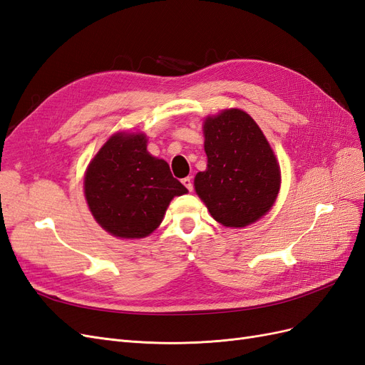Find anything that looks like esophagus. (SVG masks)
<instances>
[{"instance_id":"34e87169","label":"esophagus","mask_w":365,"mask_h":365,"mask_svg":"<svg viewBox=\"0 0 365 365\" xmlns=\"http://www.w3.org/2000/svg\"><path fill=\"white\" fill-rule=\"evenodd\" d=\"M181 182L185 185V189L189 190V192H192V190H193V181H192L190 176H187V178H184Z\"/></svg>"}]
</instances>
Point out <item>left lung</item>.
<instances>
[{"mask_svg":"<svg viewBox=\"0 0 365 365\" xmlns=\"http://www.w3.org/2000/svg\"><path fill=\"white\" fill-rule=\"evenodd\" d=\"M207 169L195 176V190L224 227L256 222L274 205L280 168L256 121L237 108L204 121Z\"/></svg>","mask_w":365,"mask_h":365,"instance_id":"8db88e82","label":"left lung"}]
</instances>
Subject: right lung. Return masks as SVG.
<instances>
[{
  "label": "right lung",
  "mask_w": 365,
  "mask_h": 365,
  "mask_svg": "<svg viewBox=\"0 0 365 365\" xmlns=\"http://www.w3.org/2000/svg\"><path fill=\"white\" fill-rule=\"evenodd\" d=\"M83 189L97 224L120 239L153 233L173 197L187 193L169 164L148 152L141 132L109 138L88 165Z\"/></svg>",
  "instance_id": "right-lung-1"
}]
</instances>
